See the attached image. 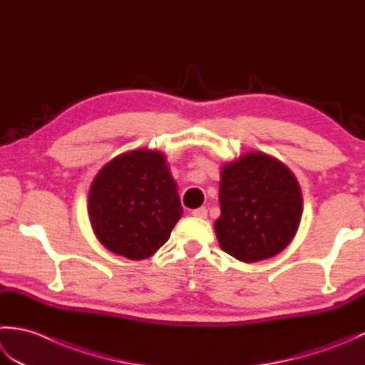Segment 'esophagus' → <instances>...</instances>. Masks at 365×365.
Wrapping results in <instances>:
<instances>
[{
    "label": "esophagus",
    "instance_id": "esophagus-1",
    "mask_svg": "<svg viewBox=\"0 0 365 365\" xmlns=\"http://www.w3.org/2000/svg\"><path fill=\"white\" fill-rule=\"evenodd\" d=\"M191 215H192V216H196V218L204 220V218H207V208H205V207H199V208H195V210L191 212Z\"/></svg>",
    "mask_w": 365,
    "mask_h": 365
}]
</instances>
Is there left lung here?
<instances>
[{"label":"left lung","mask_w":365,"mask_h":365,"mask_svg":"<svg viewBox=\"0 0 365 365\" xmlns=\"http://www.w3.org/2000/svg\"><path fill=\"white\" fill-rule=\"evenodd\" d=\"M221 216L215 232L221 250L246 263L273 257L297 234L302 196L297 177L262 152L226 163L220 182Z\"/></svg>","instance_id":"1"}]
</instances>
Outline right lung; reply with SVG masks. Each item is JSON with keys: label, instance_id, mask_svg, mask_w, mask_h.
Returning <instances> with one entry per match:
<instances>
[{"label": "right lung", "instance_id": "1", "mask_svg": "<svg viewBox=\"0 0 365 365\" xmlns=\"http://www.w3.org/2000/svg\"><path fill=\"white\" fill-rule=\"evenodd\" d=\"M88 210L106 250L143 260L168 242L183 208L165 155L138 149L100 169L91 185Z\"/></svg>", "mask_w": 365, "mask_h": 365}]
</instances>
